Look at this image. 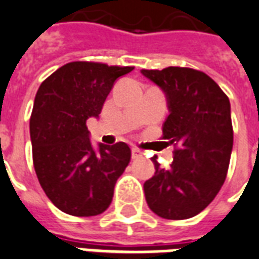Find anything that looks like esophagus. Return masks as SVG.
Listing matches in <instances>:
<instances>
[{"label":"esophagus","mask_w":259,"mask_h":259,"mask_svg":"<svg viewBox=\"0 0 259 259\" xmlns=\"http://www.w3.org/2000/svg\"><path fill=\"white\" fill-rule=\"evenodd\" d=\"M141 155H143V152L140 151V149H137V148H133V149H132V157H133V159H137V157H140Z\"/></svg>","instance_id":"esophagus-1"}]
</instances>
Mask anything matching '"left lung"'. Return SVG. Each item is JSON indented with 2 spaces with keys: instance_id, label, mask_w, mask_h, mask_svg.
I'll list each match as a JSON object with an SVG mask.
<instances>
[{
  "instance_id": "8db88e82",
  "label": "left lung",
  "mask_w": 259,
  "mask_h": 259,
  "mask_svg": "<svg viewBox=\"0 0 259 259\" xmlns=\"http://www.w3.org/2000/svg\"><path fill=\"white\" fill-rule=\"evenodd\" d=\"M141 73L165 94L169 115L163 138L175 147L169 169L152 157L156 172L144 183L145 200L163 219H190L214 200L226 181L234 144L230 99L195 69L169 66Z\"/></svg>"
}]
</instances>
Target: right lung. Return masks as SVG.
Wrapping results in <instances>:
<instances>
[{"label": "right lung", "instance_id": "1", "mask_svg": "<svg viewBox=\"0 0 259 259\" xmlns=\"http://www.w3.org/2000/svg\"><path fill=\"white\" fill-rule=\"evenodd\" d=\"M133 66L76 61L40 84L29 119L32 160L40 186L62 212L96 216L110 206L116 179L127 167V144H99L95 151L87 119L98 118L116 78Z\"/></svg>", "mask_w": 259, "mask_h": 259}]
</instances>
